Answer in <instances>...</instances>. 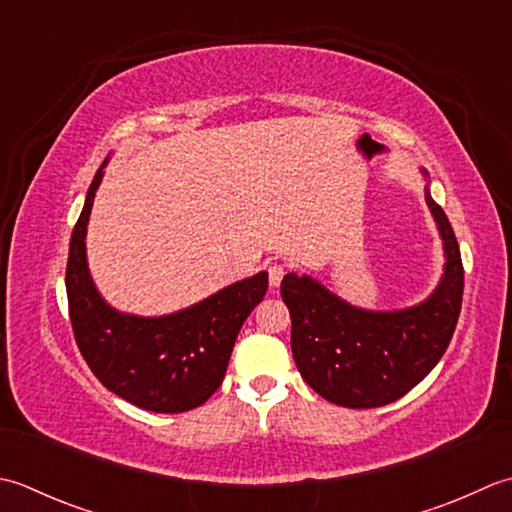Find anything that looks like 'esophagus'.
Listing matches in <instances>:
<instances>
[{"mask_svg":"<svg viewBox=\"0 0 512 512\" xmlns=\"http://www.w3.org/2000/svg\"><path fill=\"white\" fill-rule=\"evenodd\" d=\"M269 285L271 287H280V283H283V276H285V267L280 265V263H274V265H269Z\"/></svg>","mask_w":512,"mask_h":512,"instance_id":"1","label":"esophagus"}]
</instances>
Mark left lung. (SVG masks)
Listing matches in <instances>:
<instances>
[{
  "label": "left lung",
  "mask_w": 512,
  "mask_h": 512,
  "mask_svg": "<svg viewBox=\"0 0 512 512\" xmlns=\"http://www.w3.org/2000/svg\"><path fill=\"white\" fill-rule=\"evenodd\" d=\"M420 172L444 247V274L431 296L404 309L375 311L351 305L307 274H287L280 285L302 380L347 409H373L409 393L440 362L460 318V245L444 210L433 201L429 172Z\"/></svg>",
  "instance_id": "8db88e82"
}]
</instances>
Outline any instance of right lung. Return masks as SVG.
<instances>
[{
  "instance_id": "1",
  "label": "right lung",
  "mask_w": 512,
  "mask_h": 512,
  "mask_svg": "<svg viewBox=\"0 0 512 512\" xmlns=\"http://www.w3.org/2000/svg\"><path fill=\"white\" fill-rule=\"evenodd\" d=\"M108 159L92 179L72 229L66 291L77 347L99 382L139 409L183 413L221 387L243 322L267 294V271L165 316L114 309L90 276L86 234Z\"/></svg>"
}]
</instances>
